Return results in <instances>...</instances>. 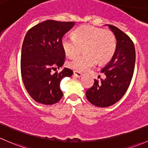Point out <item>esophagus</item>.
<instances>
[{
  "label": "esophagus",
  "mask_w": 148,
  "mask_h": 148,
  "mask_svg": "<svg viewBox=\"0 0 148 148\" xmlns=\"http://www.w3.org/2000/svg\"><path fill=\"white\" fill-rule=\"evenodd\" d=\"M73 75H74V76H75V77H80L82 75H83L81 73L77 72V71H74Z\"/></svg>",
  "instance_id": "1"
}]
</instances>
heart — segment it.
I'll use <instances>...</instances> for the list:
<instances>
[{
	"instance_id": "b5f03b06",
	"label": "heart",
	"mask_w": 148,
	"mask_h": 148,
	"mask_svg": "<svg viewBox=\"0 0 148 148\" xmlns=\"http://www.w3.org/2000/svg\"><path fill=\"white\" fill-rule=\"evenodd\" d=\"M62 47L69 58L75 57L84 47L85 54L77 56L68 64L74 71L82 73L96 65L97 60L100 63L109 60L115 53L116 40L110 30L84 25L74 30L73 37H63Z\"/></svg>"
}]
</instances>
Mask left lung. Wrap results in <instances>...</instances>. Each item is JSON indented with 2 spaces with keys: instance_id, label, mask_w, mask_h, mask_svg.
<instances>
[{
  "instance_id": "obj_1",
  "label": "left lung",
  "mask_w": 148,
  "mask_h": 148,
  "mask_svg": "<svg viewBox=\"0 0 148 148\" xmlns=\"http://www.w3.org/2000/svg\"><path fill=\"white\" fill-rule=\"evenodd\" d=\"M116 38V48L112 59L103 69L106 77L86 91L88 101L100 108L109 107L119 101L127 91L132 80L135 63L133 42L119 28L107 25Z\"/></svg>"
}]
</instances>
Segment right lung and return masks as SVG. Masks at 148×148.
Listing matches in <instances>:
<instances>
[{"instance_id": "add662e5", "label": "right lung", "mask_w": 148, "mask_h": 148, "mask_svg": "<svg viewBox=\"0 0 148 148\" xmlns=\"http://www.w3.org/2000/svg\"><path fill=\"white\" fill-rule=\"evenodd\" d=\"M75 25V22L43 21L26 33L21 51V75L25 89L39 103L53 105L63 97L60 82L71 77L73 71L65 68L60 73L51 72L65 62L62 38Z\"/></svg>"}]
</instances>
